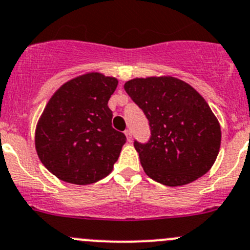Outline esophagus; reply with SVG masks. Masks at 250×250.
I'll return each instance as SVG.
<instances>
[{"mask_svg": "<svg viewBox=\"0 0 250 250\" xmlns=\"http://www.w3.org/2000/svg\"><path fill=\"white\" fill-rule=\"evenodd\" d=\"M125 137H127V140L128 142H132V130L130 129H125Z\"/></svg>", "mask_w": 250, "mask_h": 250, "instance_id": "esophagus-1", "label": "esophagus"}]
</instances>
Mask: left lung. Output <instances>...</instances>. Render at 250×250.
I'll list each match as a JSON object with an SVG mask.
<instances>
[{"label": "left lung", "mask_w": 250, "mask_h": 250, "mask_svg": "<svg viewBox=\"0 0 250 250\" xmlns=\"http://www.w3.org/2000/svg\"><path fill=\"white\" fill-rule=\"evenodd\" d=\"M125 90L149 120V143L134 142L144 172L168 187L192 183L212 167L221 127L193 86L169 76L134 78Z\"/></svg>", "instance_id": "8db88e82"}]
</instances>
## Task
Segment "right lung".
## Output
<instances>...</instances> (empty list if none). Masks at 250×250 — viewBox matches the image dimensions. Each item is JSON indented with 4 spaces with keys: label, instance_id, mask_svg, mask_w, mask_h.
<instances>
[{
    "label": "right lung",
    "instance_id": "add662e5",
    "mask_svg": "<svg viewBox=\"0 0 250 250\" xmlns=\"http://www.w3.org/2000/svg\"><path fill=\"white\" fill-rule=\"evenodd\" d=\"M118 81L99 72L82 74L56 90L35 129V149L58 179L86 186L105 178L125 135L112 128L107 104Z\"/></svg>",
    "mask_w": 250,
    "mask_h": 250
}]
</instances>
